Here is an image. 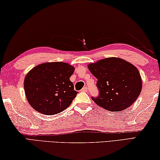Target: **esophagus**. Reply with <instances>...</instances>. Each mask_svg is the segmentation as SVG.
Wrapping results in <instances>:
<instances>
[{"mask_svg": "<svg viewBox=\"0 0 160 160\" xmlns=\"http://www.w3.org/2000/svg\"><path fill=\"white\" fill-rule=\"evenodd\" d=\"M88 87H84L82 89V92H88Z\"/></svg>", "mask_w": 160, "mask_h": 160, "instance_id": "34e87169", "label": "esophagus"}]
</instances>
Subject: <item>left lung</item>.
Wrapping results in <instances>:
<instances>
[{
    "label": "left lung",
    "instance_id": "obj_1",
    "mask_svg": "<svg viewBox=\"0 0 160 160\" xmlns=\"http://www.w3.org/2000/svg\"><path fill=\"white\" fill-rule=\"evenodd\" d=\"M97 78L98 97H92L98 105L112 112L131 106L141 92L142 83L136 67L121 58H105L88 65Z\"/></svg>",
    "mask_w": 160,
    "mask_h": 160
}]
</instances>
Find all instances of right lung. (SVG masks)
Masks as SVG:
<instances>
[{"instance_id": "right-lung-1", "label": "right lung", "mask_w": 160, "mask_h": 160, "mask_svg": "<svg viewBox=\"0 0 160 160\" xmlns=\"http://www.w3.org/2000/svg\"><path fill=\"white\" fill-rule=\"evenodd\" d=\"M75 68L62 62L37 65L25 76L24 90L31 107L53 115L68 108L78 93L70 80Z\"/></svg>"}]
</instances>
